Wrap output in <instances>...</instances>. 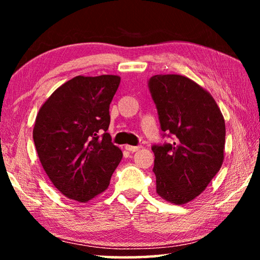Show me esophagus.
<instances>
[{
    "instance_id": "obj_1",
    "label": "esophagus",
    "mask_w": 260,
    "mask_h": 260,
    "mask_svg": "<svg viewBox=\"0 0 260 260\" xmlns=\"http://www.w3.org/2000/svg\"><path fill=\"white\" fill-rule=\"evenodd\" d=\"M125 149L127 151H129V152H136V151H139L140 149H141V147L140 146H138V147H134V146H128V144H126L125 146Z\"/></svg>"
}]
</instances>
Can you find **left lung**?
Returning <instances> with one entry per match:
<instances>
[{
    "label": "left lung",
    "mask_w": 260,
    "mask_h": 260,
    "mask_svg": "<svg viewBox=\"0 0 260 260\" xmlns=\"http://www.w3.org/2000/svg\"><path fill=\"white\" fill-rule=\"evenodd\" d=\"M149 89L160 128L172 143L152 146L156 191L172 204L189 203L205 190L225 157V119L208 90L187 77L157 74Z\"/></svg>",
    "instance_id": "obj_1"
}]
</instances>
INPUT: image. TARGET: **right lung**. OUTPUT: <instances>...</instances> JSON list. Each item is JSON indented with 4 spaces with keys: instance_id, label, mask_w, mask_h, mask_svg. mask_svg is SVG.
<instances>
[{
    "instance_id": "right-lung-1",
    "label": "right lung",
    "mask_w": 260,
    "mask_h": 260,
    "mask_svg": "<svg viewBox=\"0 0 260 260\" xmlns=\"http://www.w3.org/2000/svg\"><path fill=\"white\" fill-rule=\"evenodd\" d=\"M120 77L78 76L42 104L33 128L39 159L58 190L82 203L107 190L122 158L111 142L110 103ZM103 133L102 138L99 134Z\"/></svg>"
}]
</instances>
